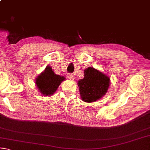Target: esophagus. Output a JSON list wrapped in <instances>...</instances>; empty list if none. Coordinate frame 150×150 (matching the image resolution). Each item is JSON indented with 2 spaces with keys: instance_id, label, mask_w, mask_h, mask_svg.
Segmentation results:
<instances>
[{
  "instance_id": "1",
  "label": "esophagus",
  "mask_w": 150,
  "mask_h": 150,
  "mask_svg": "<svg viewBox=\"0 0 150 150\" xmlns=\"http://www.w3.org/2000/svg\"><path fill=\"white\" fill-rule=\"evenodd\" d=\"M68 79H69L70 80H74V76H73V74H70V73H68V74L67 75Z\"/></svg>"
}]
</instances>
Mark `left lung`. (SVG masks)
I'll list each match as a JSON object with an SVG mask.
<instances>
[{
	"label": "left lung",
	"mask_w": 150,
	"mask_h": 150,
	"mask_svg": "<svg viewBox=\"0 0 150 150\" xmlns=\"http://www.w3.org/2000/svg\"><path fill=\"white\" fill-rule=\"evenodd\" d=\"M110 78L105 73L89 67L84 71V78L78 81L81 98L87 103L99 100L107 92Z\"/></svg>",
	"instance_id": "obj_1"
}]
</instances>
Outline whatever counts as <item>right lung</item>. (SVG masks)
<instances>
[{
	"mask_svg": "<svg viewBox=\"0 0 150 150\" xmlns=\"http://www.w3.org/2000/svg\"><path fill=\"white\" fill-rule=\"evenodd\" d=\"M65 80L63 76L55 74L50 66H47L45 70L35 79V84L43 95H52Z\"/></svg>",
	"mask_w": 150,
	"mask_h": 150,
	"instance_id": "1",
	"label": "right lung"
}]
</instances>
